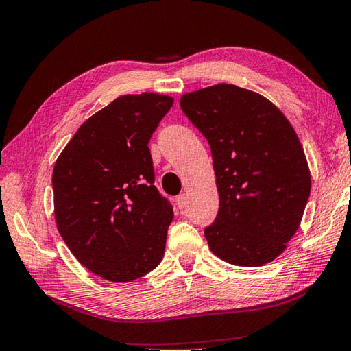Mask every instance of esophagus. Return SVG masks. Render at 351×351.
<instances>
[{
  "label": "esophagus",
  "instance_id": "1",
  "mask_svg": "<svg viewBox=\"0 0 351 351\" xmlns=\"http://www.w3.org/2000/svg\"><path fill=\"white\" fill-rule=\"evenodd\" d=\"M186 202H188V197L184 194H180L176 198V204H177L178 209H183L184 206H186Z\"/></svg>",
  "mask_w": 351,
  "mask_h": 351
}]
</instances>
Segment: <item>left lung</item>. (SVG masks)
<instances>
[{"label": "left lung", "instance_id": "8db88e82", "mask_svg": "<svg viewBox=\"0 0 351 351\" xmlns=\"http://www.w3.org/2000/svg\"><path fill=\"white\" fill-rule=\"evenodd\" d=\"M180 107L206 137L220 208L204 237L235 266L275 260L298 229L310 173L295 130L266 97L232 84L183 95Z\"/></svg>", "mask_w": 351, "mask_h": 351}]
</instances>
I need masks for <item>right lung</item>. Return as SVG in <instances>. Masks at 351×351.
<instances>
[{
    "mask_svg": "<svg viewBox=\"0 0 351 351\" xmlns=\"http://www.w3.org/2000/svg\"><path fill=\"white\" fill-rule=\"evenodd\" d=\"M174 99L125 95L85 121L53 168L58 230L76 260L113 282L157 267L173 204L154 186L149 138Z\"/></svg>",
    "mask_w": 351,
    "mask_h": 351,
    "instance_id": "add662e5",
    "label": "right lung"
}]
</instances>
